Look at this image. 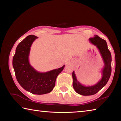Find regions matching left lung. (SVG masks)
<instances>
[{"label":"left lung","mask_w":121,"mask_h":121,"mask_svg":"<svg viewBox=\"0 0 121 121\" xmlns=\"http://www.w3.org/2000/svg\"><path fill=\"white\" fill-rule=\"evenodd\" d=\"M89 42L99 50L103 59L104 66L101 70V79L95 85L92 86H85L82 84L77 80L74 71H73V87L77 93L82 95H91L97 93L107 84L112 72V56L108 48L106 41L97 35H95L94 37L89 38Z\"/></svg>","instance_id":"1"}]
</instances>
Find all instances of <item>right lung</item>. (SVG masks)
Listing matches in <instances>:
<instances>
[{"mask_svg":"<svg viewBox=\"0 0 121 121\" xmlns=\"http://www.w3.org/2000/svg\"><path fill=\"white\" fill-rule=\"evenodd\" d=\"M37 38V36L29 35L20 43L13 58V67L20 85L30 93L40 95L52 91L56 77L65 65L45 73L39 72L34 69L30 64L29 56L30 48Z\"/></svg>","mask_w":121,"mask_h":121,"instance_id":"add662e5","label":"right lung"}]
</instances>
